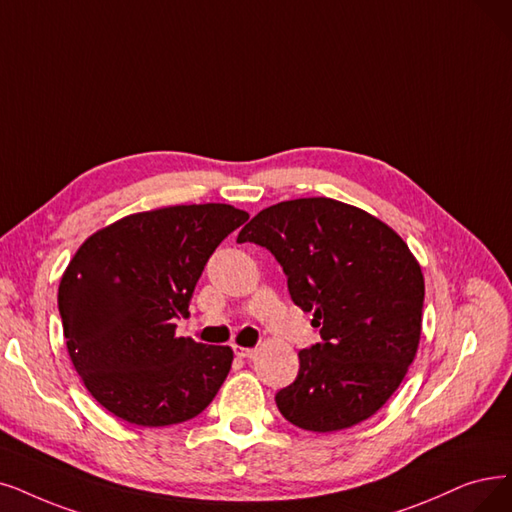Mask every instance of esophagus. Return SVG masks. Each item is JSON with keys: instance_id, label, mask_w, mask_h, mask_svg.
Returning a JSON list of instances; mask_svg holds the SVG:
<instances>
[{"instance_id": "obj_1", "label": "esophagus", "mask_w": 512, "mask_h": 512, "mask_svg": "<svg viewBox=\"0 0 512 512\" xmlns=\"http://www.w3.org/2000/svg\"><path fill=\"white\" fill-rule=\"evenodd\" d=\"M235 349V355L237 357H241V359H250V357H254L256 355V349H248V346H233Z\"/></svg>"}]
</instances>
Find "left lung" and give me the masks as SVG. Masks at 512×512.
<instances>
[{
  "instance_id": "8db88e82",
  "label": "left lung",
  "mask_w": 512,
  "mask_h": 512,
  "mask_svg": "<svg viewBox=\"0 0 512 512\" xmlns=\"http://www.w3.org/2000/svg\"><path fill=\"white\" fill-rule=\"evenodd\" d=\"M267 248L321 342L298 353L296 380L275 395L304 431L355 426L388 401L414 361L424 277L407 243L376 216L327 197L281 201L241 229Z\"/></svg>"
}]
</instances>
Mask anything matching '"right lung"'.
<instances>
[{"mask_svg": "<svg viewBox=\"0 0 512 512\" xmlns=\"http://www.w3.org/2000/svg\"><path fill=\"white\" fill-rule=\"evenodd\" d=\"M227 203L138 212L90 235L58 285L69 357L90 395L138 426L195 418L227 378L231 346L178 338L220 241L248 220Z\"/></svg>", "mask_w": 512, "mask_h": 512, "instance_id": "1", "label": "right lung"}]
</instances>
